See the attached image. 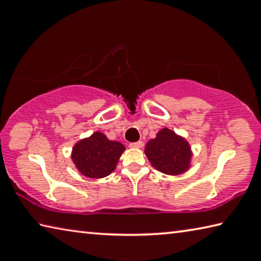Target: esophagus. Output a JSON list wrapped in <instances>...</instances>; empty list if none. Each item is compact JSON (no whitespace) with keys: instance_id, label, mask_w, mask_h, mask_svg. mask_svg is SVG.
Here are the masks:
<instances>
[{"instance_id":"34e87169","label":"esophagus","mask_w":261,"mask_h":261,"mask_svg":"<svg viewBox=\"0 0 261 261\" xmlns=\"http://www.w3.org/2000/svg\"><path fill=\"white\" fill-rule=\"evenodd\" d=\"M144 146V143L143 141H136V143H131L130 144V147H132V148H141Z\"/></svg>"}]
</instances>
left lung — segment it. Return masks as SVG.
Wrapping results in <instances>:
<instances>
[{
	"mask_svg": "<svg viewBox=\"0 0 261 261\" xmlns=\"http://www.w3.org/2000/svg\"><path fill=\"white\" fill-rule=\"evenodd\" d=\"M149 162L156 170L167 175L185 173L191 161V147L187 140L167 127H163L145 147Z\"/></svg>",
	"mask_w": 261,
	"mask_h": 261,
	"instance_id": "8db88e82",
	"label": "left lung"
}]
</instances>
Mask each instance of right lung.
I'll return each instance as SVG.
<instances>
[{
    "label": "right lung",
    "instance_id": "right-lung-1",
    "mask_svg": "<svg viewBox=\"0 0 261 261\" xmlns=\"http://www.w3.org/2000/svg\"><path fill=\"white\" fill-rule=\"evenodd\" d=\"M124 145L109 140L101 132L79 140L72 148V161L81 173L90 178H102L115 170Z\"/></svg>",
    "mask_w": 261,
    "mask_h": 261
}]
</instances>
